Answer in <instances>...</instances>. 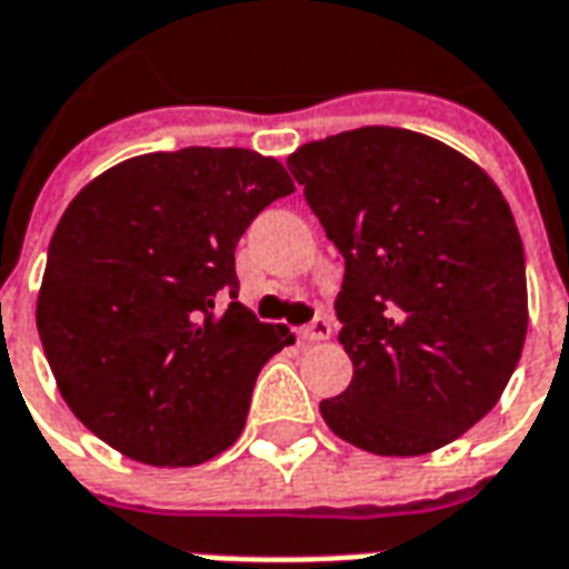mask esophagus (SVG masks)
<instances>
[{
  "mask_svg": "<svg viewBox=\"0 0 569 569\" xmlns=\"http://www.w3.org/2000/svg\"><path fill=\"white\" fill-rule=\"evenodd\" d=\"M297 335L302 341H308V345H311V341H326V338L332 335V323H329L326 317H315V323L302 326Z\"/></svg>",
  "mask_w": 569,
  "mask_h": 569,
  "instance_id": "34e87169",
  "label": "esophagus"
}]
</instances>
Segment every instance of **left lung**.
Returning a JSON list of instances; mask_svg holds the SVG:
<instances>
[{
    "mask_svg": "<svg viewBox=\"0 0 569 569\" xmlns=\"http://www.w3.org/2000/svg\"><path fill=\"white\" fill-rule=\"evenodd\" d=\"M288 169L345 254L335 315L353 380L320 400L323 421L380 457L453 442L499 403L526 345V252L501 189L400 127L308 142Z\"/></svg>",
    "mask_w": 569,
    "mask_h": 569,
    "instance_id": "1",
    "label": "left lung"
}]
</instances>
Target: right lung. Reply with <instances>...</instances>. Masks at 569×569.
<instances>
[{"label": "right lung", "instance_id": "add662e5", "mask_svg": "<svg viewBox=\"0 0 569 569\" xmlns=\"http://www.w3.org/2000/svg\"><path fill=\"white\" fill-rule=\"evenodd\" d=\"M290 192L272 157L183 148L124 160L70 201L38 335L91 433L148 466L207 463L237 442L258 373L293 335L237 302L234 249Z\"/></svg>", "mask_w": 569, "mask_h": 569}]
</instances>
